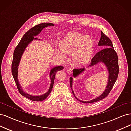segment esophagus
<instances>
[{"instance_id": "1", "label": "esophagus", "mask_w": 131, "mask_h": 131, "mask_svg": "<svg viewBox=\"0 0 131 131\" xmlns=\"http://www.w3.org/2000/svg\"><path fill=\"white\" fill-rule=\"evenodd\" d=\"M73 69L72 68H69L67 69V73H68L69 74H72L73 73Z\"/></svg>"}]
</instances>
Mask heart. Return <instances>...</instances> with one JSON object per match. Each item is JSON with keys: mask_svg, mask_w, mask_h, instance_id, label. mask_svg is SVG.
<instances>
[{"mask_svg": "<svg viewBox=\"0 0 131 131\" xmlns=\"http://www.w3.org/2000/svg\"><path fill=\"white\" fill-rule=\"evenodd\" d=\"M62 50L71 55L75 65L82 66L88 63L92 56L94 43L92 39L88 35L77 31H69L63 37L61 42ZM61 53L64 52L61 50Z\"/></svg>", "mask_w": 131, "mask_h": 131, "instance_id": "heart-1", "label": "heart"}]
</instances>
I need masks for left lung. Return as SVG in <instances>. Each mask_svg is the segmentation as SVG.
Segmentation results:
<instances>
[{
  "instance_id": "1",
  "label": "left lung",
  "mask_w": 131,
  "mask_h": 131,
  "mask_svg": "<svg viewBox=\"0 0 131 131\" xmlns=\"http://www.w3.org/2000/svg\"><path fill=\"white\" fill-rule=\"evenodd\" d=\"M99 46H104L106 47L105 49L101 50L98 52L94 57L91 59V63L89 65V67L92 66L94 64H96L99 62H103L105 64L107 69L109 72V79L108 85L105 90L104 92L103 93L100 97L94 99L93 100L90 101H82L79 100L74 94V91L72 88L73 78H70V85L71 89H72V93L74 97L76 98L78 100L81 102L85 103H92L96 102L99 101H101L103 99L105 98L109 94L110 92L113 89V86L115 83L117 77L118 73H119V67H118V61L117 54L115 51L113 45L112 41L108 37L101 31V37L100 40L98 42ZM85 70L84 67H81L80 68L75 69L73 70V76L74 77H77L78 75L81 74Z\"/></svg>"
}]
</instances>
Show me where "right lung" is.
Here are the masks:
<instances>
[{"label":"right lung","mask_w":131,"mask_h":131,"mask_svg":"<svg viewBox=\"0 0 131 131\" xmlns=\"http://www.w3.org/2000/svg\"><path fill=\"white\" fill-rule=\"evenodd\" d=\"M54 25L52 23H43L37 25L31 28L29 30L24 34L23 37L21 39L20 41L16 47V48L14 52V56L13 59V62L11 64V72L13 76L14 77V80L16 84L17 89L19 92L23 96H24L29 100L33 101H42L44 100L49 96V94L52 91L53 88V83L54 80L55 75L56 73L59 70H61L63 69V67L62 66H57L51 69L50 74V77L51 79V85L49 91L47 92L41 96H32L28 94L23 91L21 88V86L19 85L18 81V67L19 66V63L20 62V59L21 58L22 55L26 49V47L29 43L34 39V36H36L38 34L41 32V31L44 28L48 26H53ZM34 39H37V38H34Z\"/></svg>","instance_id":"right-lung-1"}]
</instances>
